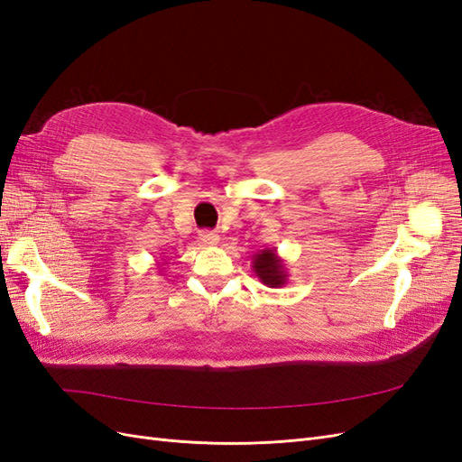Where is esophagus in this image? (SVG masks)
<instances>
[{"label": "esophagus", "mask_w": 462, "mask_h": 462, "mask_svg": "<svg viewBox=\"0 0 462 462\" xmlns=\"http://www.w3.org/2000/svg\"><path fill=\"white\" fill-rule=\"evenodd\" d=\"M200 241L206 245V246H216L219 245V235L216 231H200Z\"/></svg>", "instance_id": "34e87169"}]
</instances>
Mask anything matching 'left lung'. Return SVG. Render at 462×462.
<instances>
[{"label":"left lung","mask_w":462,"mask_h":462,"mask_svg":"<svg viewBox=\"0 0 462 462\" xmlns=\"http://www.w3.org/2000/svg\"><path fill=\"white\" fill-rule=\"evenodd\" d=\"M253 270L263 285L283 287L287 285V268L285 262L279 258L277 248H263L253 256Z\"/></svg>","instance_id":"left-lung-1"}]
</instances>
